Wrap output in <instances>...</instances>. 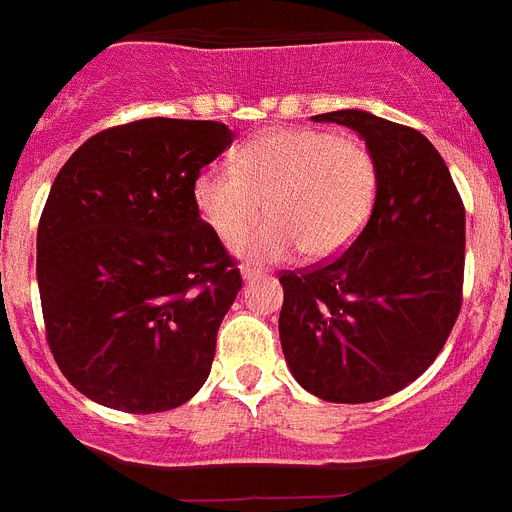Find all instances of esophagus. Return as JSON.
Wrapping results in <instances>:
<instances>
[{
    "mask_svg": "<svg viewBox=\"0 0 512 512\" xmlns=\"http://www.w3.org/2000/svg\"><path fill=\"white\" fill-rule=\"evenodd\" d=\"M241 274H243V279H246V282H251V279L261 277V269H259V266H253V264H243Z\"/></svg>",
    "mask_w": 512,
    "mask_h": 512,
    "instance_id": "1",
    "label": "esophagus"
}]
</instances>
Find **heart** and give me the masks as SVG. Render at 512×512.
I'll return each instance as SVG.
<instances>
[{
    "label": "heart",
    "instance_id": "1",
    "mask_svg": "<svg viewBox=\"0 0 512 512\" xmlns=\"http://www.w3.org/2000/svg\"><path fill=\"white\" fill-rule=\"evenodd\" d=\"M379 164L354 135L274 130L243 143L233 166L210 164L194 179V205L220 241H235L256 217L269 220L235 243L243 259L282 261L346 251L372 217Z\"/></svg>",
    "mask_w": 512,
    "mask_h": 512
}]
</instances>
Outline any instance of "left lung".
<instances>
[{"instance_id": "8db88e82", "label": "left lung", "mask_w": 512, "mask_h": 512, "mask_svg": "<svg viewBox=\"0 0 512 512\" xmlns=\"http://www.w3.org/2000/svg\"><path fill=\"white\" fill-rule=\"evenodd\" d=\"M356 130L379 164L372 217L346 251L282 271L279 338L320 400L374 402L420 377L461 310L464 202L433 143L364 110L315 115Z\"/></svg>"}]
</instances>
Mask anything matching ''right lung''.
Instances as JSON below:
<instances>
[{"label":"right lung","instance_id":"obj_1","mask_svg":"<svg viewBox=\"0 0 512 512\" xmlns=\"http://www.w3.org/2000/svg\"><path fill=\"white\" fill-rule=\"evenodd\" d=\"M230 143L223 122L146 117L92 135L58 171L38 225L45 341L104 408L164 413L210 374L243 279L194 179Z\"/></svg>","mask_w":512,"mask_h":512}]
</instances>
